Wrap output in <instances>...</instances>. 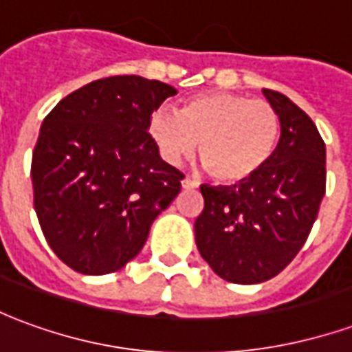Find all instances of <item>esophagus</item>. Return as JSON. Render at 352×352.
<instances>
[{
	"label": "esophagus",
	"instance_id": "1",
	"mask_svg": "<svg viewBox=\"0 0 352 352\" xmlns=\"http://www.w3.org/2000/svg\"><path fill=\"white\" fill-rule=\"evenodd\" d=\"M181 186H183L184 190H190V188H196L198 183H196V181H192V179H188V177H184L183 181H181Z\"/></svg>",
	"mask_w": 352,
	"mask_h": 352
}]
</instances>
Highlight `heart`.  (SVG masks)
<instances>
[{
  "mask_svg": "<svg viewBox=\"0 0 352 352\" xmlns=\"http://www.w3.org/2000/svg\"><path fill=\"white\" fill-rule=\"evenodd\" d=\"M146 133L171 166L190 158L199 143V162L214 181L241 183L256 175L277 148L280 122L264 100L232 92H206L175 109H154Z\"/></svg>",
  "mask_w": 352,
  "mask_h": 352,
  "instance_id": "1",
  "label": "heart"
}]
</instances>
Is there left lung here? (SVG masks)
Instances as JSON below:
<instances>
[{
	"label": "left lung",
	"mask_w": 352,
	"mask_h": 352,
	"mask_svg": "<svg viewBox=\"0 0 352 352\" xmlns=\"http://www.w3.org/2000/svg\"><path fill=\"white\" fill-rule=\"evenodd\" d=\"M262 92L279 115L275 153L247 181L201 184L206 206L194 222L201 258L237 285L264 283L294 260L326 190V146L317 126L287 96Z\"/></svg>",
	"instance_id": "8db88e82"
}]
</instances>
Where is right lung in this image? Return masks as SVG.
I'll list each match as a JSON object with an SVG mask.
<instances>
[{
	"mask_svg": "<svg viewBox=\"0 0 352 352\" xmlns=\"http://www.w3.org/2000/svg\"><path fill=\"white\" fill-rule=\"evenodd\" d=\"M177 90L118 75L88 82L43 120L32 158L34 206L50 249L85 275L118 272L143 249L184 175L146 133Z\"/></svg>",
	"mask_w": 352,
	"mask_h": 352,
	"instance_id": "add662e5",
	"label": "right lung"
}]
</instances>
